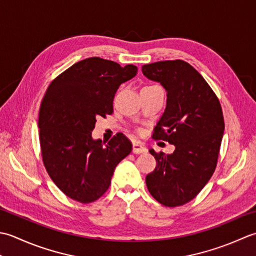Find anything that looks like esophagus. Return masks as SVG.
Returning a JSON list of instances; mask_svg holds the SVG:
<instances>
[{
	"instance_id": "1",
	"label": "esophagus",
	"mask_w": 256,
	"mask_h": 256,
	"mask_svg": "<svg viewBox=\"0 0 256 256\" xmlns=\"http://www.w3.org/2000/svg\"><path fill=\"white\" fill-rule=\"evenodd\" d=\"M132 152L134 154H144V152H147V148L144 147V146L140 142H134Z\"/></svg>"
}]
</instances>
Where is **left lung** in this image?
I'll use <instances>...</instances> for the list:
<instances>
[{"label": "left lung", "instance_id": "1", "mask_svg": "<svg viewBox=\"0 0 256 256\" xmlns=\"http://www.w3.org/2000/svg\"><path fill=\"white\" fill-rule=\"evenodd\" d=\"M142 70L166 92L152 137L176 148L171 154L149 150L157 166L146 184L161 204L179 206L196 198L216 170L224 132L222 108L204 78L184 60L157 62Z\"/></svg>", "mask_w": 256, "mask_h": 256}]
</instances>
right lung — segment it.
<instances>
[{
  "mask_svg": "<svg viewBox=\"0 0 256 256\" xmlns=\"http://www.w3.org/2000/svg\"><path fill=\"white\" fill-rule=\"evenodd\" d=\"M134 65L90 57L50 82L38 116L42 157L50 179L70 199L90 203L110 186L114 168L132 144L117 134L107 144L92 139L97 117L112 114L114 94L137 75Z\"/></svg>",
  "mask_w": 256,
  "mask_h": 256,
  "instance_id": "add662e5",
  "label": "right lung"
}]
</instances>
